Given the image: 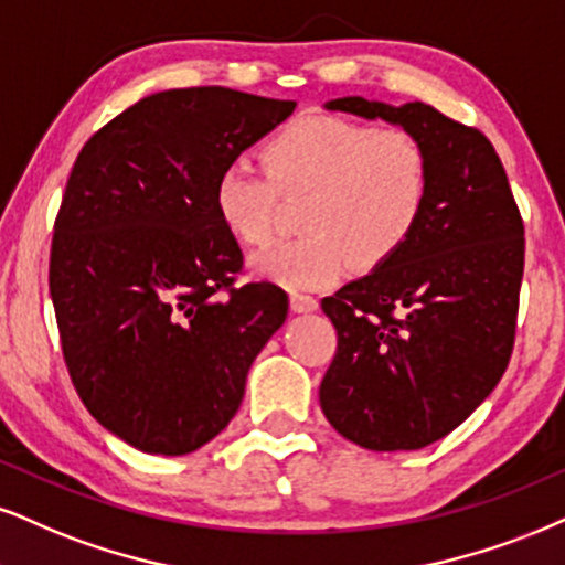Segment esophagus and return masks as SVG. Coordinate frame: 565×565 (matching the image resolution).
<instances>
[{"instance_id": "obj_1", "label": "esophagus", "mask_w": 565, "mask_h": 565, "mask_svg": "<svg viewBox=\"0 0 565 565\" xmlns=\"http://www.w3.org/2000/svg\"><path fill=\"white\" fill-rule=\"evenodd\" d=\"M319 301L315 296H306V294H290V309L296 315H309V311H317Z\"/></svg>"}]
</instances>
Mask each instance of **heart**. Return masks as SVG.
<instances>
[{"label": "heart", "mask_w": 565, "mask_h": 565, "mask_svg": "<svg viewBox=\"0 0 565 565\" xmlns=\"http://www.w3.org/2000/svg\"><path fill=\"white\" fill-rule=\"evenodd\" d=\"M267 170L233 162L214 180V212L246 246L275 233L280 193L309 196L303 238L271 243L250 259L262 280L288 290L338 282L356 262L372 269L419 225L429 196V157L411 130L309 115L264 146Z\"/></svg>", "instance_id": "obj_1"}]
</instances>
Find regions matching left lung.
Here are the masks:
<instances>
[{
    "mask_svg": "<svg viewBox=\"0 0 565 565\" xmlns=\"http://www.w3.org/2000/svg\"><path fill=\"white\" fill-rule=\"evenodd\" d=\"M411 130L429 157V196L411 238L324 298L338 351L319 406L366 450H419L471 416L513 351L524 222L492 143L424 102L324 104Z\"/></svg>",
    "mask_w": 565,
    "mask_h": 565,
    "instance_id": "1",
    "label": "left lung"
}]
</instances>
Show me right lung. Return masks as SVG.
Returning a JSON list of instances; mask_svg holds the SVG:
<instances>
[{
  "label": "right lung",
  "mask_w": 565,
  "mask_h": 565,
  "mask_svg": "<svg viewBox=\"0 0 565 565\" xmlns=\"http://www.w3.org/2000/svg\"><path fill=\"white\" fill-rule=\"evenodd\" d=\"M294 109L222 86L159 90L75 159L49 290L81 401L136 450L185 456L217 437L288 317L277 285L233 288L243 254L212 196L220 172Z\"/></svg>",
  "instance_id": "right-lung-1"
}]
</instances>
